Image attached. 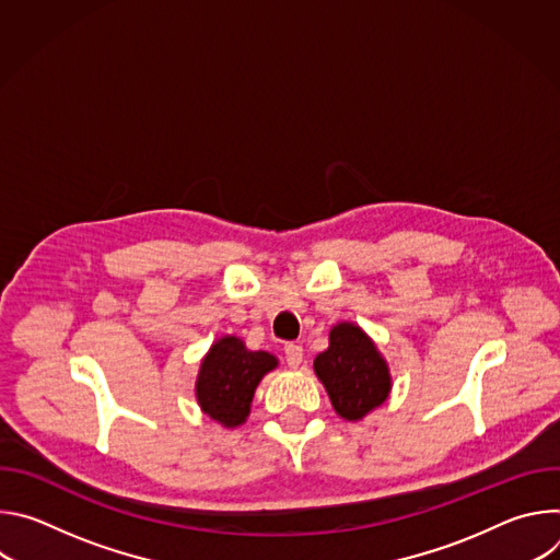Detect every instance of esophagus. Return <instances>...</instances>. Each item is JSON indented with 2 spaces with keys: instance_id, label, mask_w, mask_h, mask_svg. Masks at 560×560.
I'll list each match as a JSON object with an SVG mask.
<instances>
[{
  "instance_id": "1",
  "label": "esophagus",
  "mask_w": 560,
  "mask_h": 560,
  "mask_svg": "<svg viewBox=\"0 0 560 560\" xmlns=\"http://www.w3.org/2000/svg\"><path fill=\"white\" fill-rule=\"evenodd\" d=\"M283 352H285V363L290 368H299L303 363V348L299 343H285Z\"/></svg>"
}]
</instances>
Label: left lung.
<instances>
[{
    "label": "left lung",
    "mask_w": 560,
    "mask_h": 560,
    "mask_svg": "<svg viewBox=\"0 0 560 560\" xmlns=\"http://www.w3.org/2000/svg\"><path fill=\"white\" fill-rule=\"evenodd\" d=\"M314 372L326 385L335 410L348 421L363 419L389 392L385 361L352 324H339L330 332V348L314 359Z\"/></svg>",
    "instance_id": "1"
}]
</instances>
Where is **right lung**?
Returning a JSON list of instances; mask_svg holds the SVG:
<instances>
[{"label": "right lung", "instance_id": "add662e5", "mask_svg": "<svg viewBox=\"0 0 560 560\" xmlns=\"http://www.w3.org/2000/svg\"><path fill=\"white\" fill-rule=\"evenodd\" d=\"M277 368V359L268 352H250L236 337L217 341L201 363L197 378V398L201 410L234 428L244 423L261 376Z\"/></svg>", "mask_w": 560, "mask_h": 560}]
</instances>
